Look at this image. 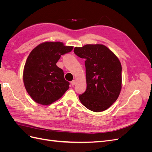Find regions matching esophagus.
Listing matches in <instances>:
<instances>
[{
  "mask_svg": "<svg viewBox=\"0 0 152 152\" xmlns=\"http://www.w3.org/2000/svg\"><path fill=\"white\" fill-rule=\"evenodd\" d=\"M75 83H76V81H75V80H73L71 82V84H72V86H74V85L75 84Z\"/></svg>",
  "mask_w": 152,
  "mask_h": 152,
  "instance_id": "esophagus-1",
  "label": "esophagus"
}]
</instances>
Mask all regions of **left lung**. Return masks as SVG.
Wrapping results in <instances>:
<instances>
[{"instance_id":"8db88e82","label":"left lung","mask_w":152,"mask_h":152,"mask_svg":"<svg viewBox=\"0 0 152 152\" xmlns=\"http://www.w3.org/2000/svg\"><path fill=\"white\" fill-rule=\"evenodd\" d=\"M74 53L86 59L87 87L79 96L91 111H104L116 102L122 89V65L118 57L103 44L75 47Z\"/></svg>"}]
</instances>
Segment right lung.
Here are the masks:
<instances>
[{"label":"right lung","instance_id":"right-lung-1","mask_svg":"<svg viewBox=\"0 0 152 152\" xmlns=\"http://www.w3.org/2000/svg\"><path fill=\"white\" fill-rule=\"evenodd\" d=\"M73 46L61 42H44L39 44L27 58L23 73L25 89L35 102L49 105L61 98L69 89L62 69L56 63Z\"/></svg>","mask_w":152,"mask_h":152}]
</instances>
